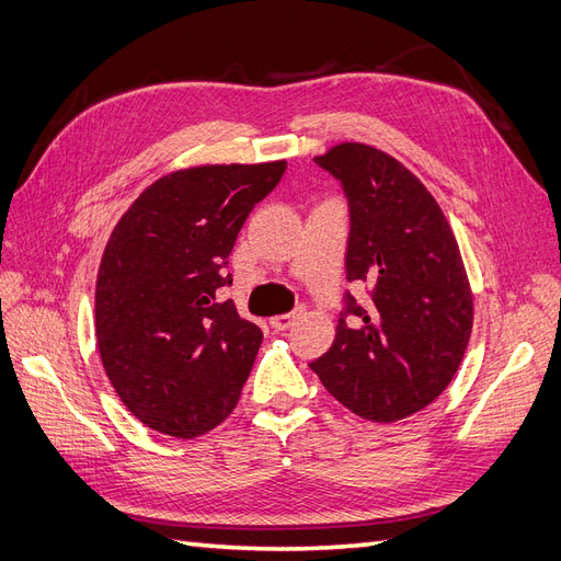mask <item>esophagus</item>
I'll use <instances>...</instances> for the list:
<instances>
[{"instance_id":"esophagus-1","label":"esophagus","mask_w":561,"mask_h":561,"mask_svg":"<svg viewBox=\"0 0 561 561\" xmlns=\"http://www.w3.org/2000/svg\"><path fill=\"white\" fill-rule=\"evenodd\" d=\"M301 316V309H295L293 313H280V316H274L271 318V328L274 330H290L295 325V320Z\"/></svg>"}]
</instances>
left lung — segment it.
Segmentation results:
<instances>
[{
    "mask_svg": "<svg viewBox=\"0 0 561 561\" xmlns=\"http://www.w3.org/2000/svg\"><path fill=\"white\" fill-rule=\"evenodd\" d=\"M348 201L346 278L336 336L311 363L353 414L390 423L428 407L454 379L472 330V293L445 213L421 180L363 142L313 159Z\"/></svg>",
    "mask_w": 561,
    "mask_h": 561,
    "instance_id": "obj_1",
    "label": "left lung"
}]
</instances>
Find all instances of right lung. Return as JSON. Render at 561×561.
<instances>
[{"mask_svg":"<svg viewBox=\"0 0 561 561\" xmlns=\"http://www.w3.org/2000/svg\"><path fill=\"white\" fill-rule=\"evenodd\" d=\"M287 163L198 165L149 184L118 219L95 285L103 367L135 419L196 437L241 398L262 330L219 301L227 260Z\"/></svg>","mask_w":561,"mask_h":561,"instance_id":"add662e5","label":"right lung"}]
</instances>
